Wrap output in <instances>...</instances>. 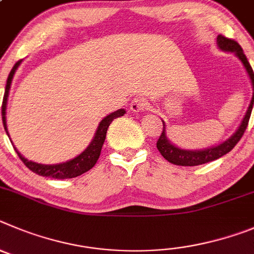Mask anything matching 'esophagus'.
Returning a JSON list of instances; mask_svg holds the SVG:
<instances>
[{
  "instance_id": "obj_1",
  "label": "esophagus",
  "mask_w": 254,
  "mask_h": 254,
  "mask_svg": "<svg viewBox=\"0 0 254 254\" xmlns=\"http://www.w3.org/2000/svg\"><path fill=\"white\" fill-rule=\"evenodd\" d=\"M145 107H147V101H145V99H143V97H136V99L132 100L131 104H130V110H131L132 113H140V111H143Z\"/></svg>"
}]
</instances>
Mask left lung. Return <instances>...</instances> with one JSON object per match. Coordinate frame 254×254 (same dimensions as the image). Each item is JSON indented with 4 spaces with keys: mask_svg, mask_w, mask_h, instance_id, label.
Wrapping results in <instances>:
<instances>
[{
    "mask_svg": "<svg viewBox=\"0 0 254 254\" xmlns=\"http://www.w3.org/2000/svg\"><path fill=\"white\" fill-rule=\"evenodd\" d=\"M216 44L218 48L223 52H227V53H233L237 58L241 61V63L243 64L244 69H246L247 74L250 77L251 83H252L253 88V95L252 100H251V104L247 109V113L244 115L243 120L239 124L238 129L233 132V135H230L227 140L221 141V143L216 144V145H212V147L204 148V149H184V148H180L177 145H175L173 143H171V140L167 138V131H166V123L163 122V131H162L161 136H159L158 141H157V148H158L159 153L163 155V158L167 159L170 163L176 164V166H198V164H204L207 162L215 161V159L220 158L224 154L229 153L233 148L237 145L241 138L243 136L244 131H246L247 127H248V122H250L251 113H252L253 105H254V73L252 67H251L250 62L247 59V57L244 56L243 49H242L241 45L237 42L232 40V39H228L223 35H218L216 38Z\"/></svg>",
    "mask_w": 254,
    "mask_h": 254,
    "instance_id": "obj_1",
    "label": "left lung"
}]
</instances>
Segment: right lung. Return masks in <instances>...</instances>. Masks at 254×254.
<instances>
[{"label":"right lung","mask_w":254,"mask_h":254,"mask_svg":"<svg viewBox=\"0 0 254 254\" xmlns=\"http://www.w3.org/2000/svg\"><path fill=\"white\" fill-rule=\"evenodd\" d=\"M22 61H19L11 69L10 74L7 77V82H6V88H4V95H3V102H2V123H3L4 130H6V134L10 138V134H8L7 130V122H6V110H7V101H8V93H10L11 83H12L13 76H15L16 70L20 67ZM127 111L124 109H119V110L114 111V113L109 114L107 116H105L100 122L99 127L96 129L95 135H93L92 140L88 144V147L83 150L82 153H79L78 155H76L74 158L69 159L67 162H63V163H56V164H43L38 163V162L29 161L16 149V153L20 157L22 162H24L25 166L29 168L30 171H33L34 173L39 176H43V177H50V178H57V180H64V178H73L77 177V176H81L82 173L87 172L92 168L96 164V162L99 161V157L101 154L102 145H104L105 138H106V132L110 124L113 123L114 119L120 118L123 116ZM11 140V139H10ZM12 143V140H11Z\"/></svg>","instance_id":"add662e5"}]
</instances>
